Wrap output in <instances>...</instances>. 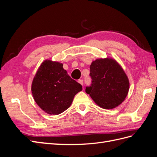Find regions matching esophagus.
Wrapping results in <instances>:
<instances>
[{
    "instance_id": "1",
    "label": "esophagus",
    "mask_w": 157,
    "mask_h": 157,
    "mask_svg": "<svg viewBox=\"0 0 157 157\" xmlns=\"http://www.w3.org/2000/svg\"><path fill=\"white\" fill-rule=\"evenodd\" d=\"M78 82L79 84H81V85H83V80H82V79H79V80H78Z\"/></svg>"
}]
</instances>
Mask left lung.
<instances>
[{
  "mask_svg": "<svg viewBox=\"0 0 157 157\" xmlns=\"http://www.w3.org/2000/svg\"><path fill=\"white\" fill-rule=\"evenodd\" d=\"M92 84L86 88L97 105L112 109L124 101L130 88L128 76L117 60L107 57L93 61L90 66Z\"/></svg>",
  "mask_w": 157,
  "mask_h": 157,
  "instance_id": "8db88e82",
  "label": "left lung"
}]
</instances>
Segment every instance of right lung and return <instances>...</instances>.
I'll return each mask as SVG.
<instances>
[{
  "label": "right lung",
  "instance_id": "add662e5",
  "mask_svg": "<svg viewBox=\"0 0 157 157\" xmlns=\"http://www.w3.org/2000/svg\"><path fill=\"white\" fill-rule=\"evenodd\" d=\"M82 86L71 78L59 61L46 59L37 69L31 84L35 101L42 111L57 115L71 106Z\"/></svg>",
  "mask_w": 157,
  "mask_h": 157
}]
</instances>
